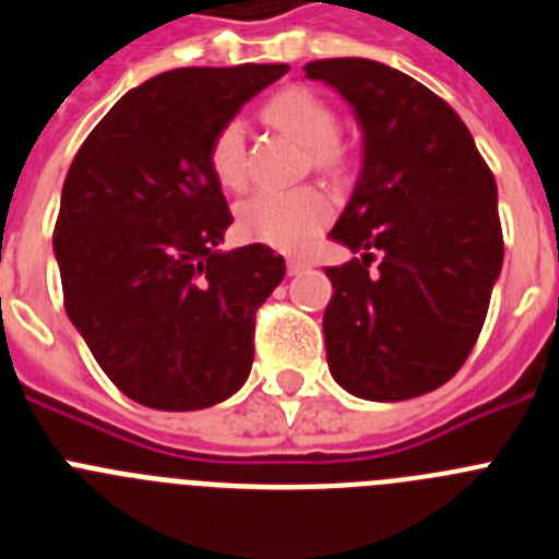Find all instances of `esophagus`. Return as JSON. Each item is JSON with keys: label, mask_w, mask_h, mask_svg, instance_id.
<instances>
[{"label": "esophagus", "mask_w": 559, "mask_h": 559, "mask_svg": "<svg viewBox=\"0 0 559 559\" xmlns=\"http://www.w3.org/2000/svg\"><path fill=\"white\" fill-rule=\"evenodd\" d=\"M305 269H308V263H305V260H299V257H290V260H288V274L290 276L302 274Z\"/></svg>", "instance_id": "34e87169"}]
</instances>
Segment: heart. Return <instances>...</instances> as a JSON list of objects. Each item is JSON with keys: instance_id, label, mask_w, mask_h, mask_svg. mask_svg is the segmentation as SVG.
Returning a JSON list of instances; mask_svg holds the SVG:
<instances>
[{"instance_id": "b5f03b06", "label": "heart", "mask_w": 559, "mask_h": 559, "mask_svg": "<svg viewBox=\"0 0 559 559\" xmlns=\"http://www.w3.org/2000/svg\"><path fill=\"white\" fill-rule=\"evenodd\" d=\"M265 126L285 133L305 147L302 165L330 181L347 179L353 153L335 128V111L328 100L302 83H290L269 97L260 108ZM206 162L224 190H243L249 181V153L240 122H224L206 151ZM333 218L328 192L308 185L290 192H260L237 206V231L246 240L280 251H299Z\"/></svg>"}]
</instances>
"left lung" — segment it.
Segmentation results:
<instances>
[{
  "label": "left lung",
  "instance_id": "left-lung-1",
  "mask_svg": "<svg viewBox=\"0 0 559 559\" xmlns=\"http://www.w3.org/2000/svg\"><path fill=\"white\" fill-rule=\"evenodd\" d=\"M355 108L364 170L330 231L364 251L330 265L333 378L378 403L428 394L476 347L503 263L496 176L456 111L386 63H305Z\"/></svg>",
  "mask_w": 559,
  "mask_h": 559
}]
</instances>
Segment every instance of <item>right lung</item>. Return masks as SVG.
Segmentation results:
<instances>
[{"instance_id": "right-lung-1", "label": "right lung", "mask_w": 559, "mask_h": 559, "mask_svg": "<svg viewBox=\"0 0 559 559\" xmlns=\"http://www.w3.org/2000/svg\"><path fill=\"white\" fill-rule=\"evenodd\" d=\"M285 72H162L114 103L69 165L52 231L63 308L114 386L142 406L199 412L249 378L257 310L285 260L263 243L215 251L231 212L206 151Z\"/></svg>"}]
</instances>
